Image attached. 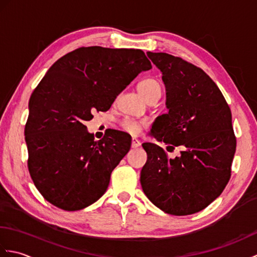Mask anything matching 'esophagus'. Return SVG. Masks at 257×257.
I'll list each match as a JSON object with an SVG mask.
<instances>
[{"label":"esophagus","mask_w":257,"mask_h":257,"mask_svg":"<svg viewBox=\"0 0 257 257\" xmlns=\"http://www.w3.org/2000/svg\"><path fill=\"white\" fill-rule=\"evenodd\" d=\"M140 146H141V144L139 143V141L137 139L133 138V140H132V147H133V148H138V147H140Z\"/></svg>","instance_id":"obj_1"}]
</instances>
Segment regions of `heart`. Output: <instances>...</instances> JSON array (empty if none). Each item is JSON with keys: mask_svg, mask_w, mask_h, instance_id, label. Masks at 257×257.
<instances>
[{"mask_svg": "<svg viewBox=\"0 0 257 257\" xmlns=\"http://www.w3.org/2000/svg\"><path fill=\"white\" fill-rule=\"evenodd\" d=\"M138 90L147 101L152 99H158L161 95V84L155 78H145L138 84ZM124 132L129 134L137 135L146 127L144 121H136L132 119H123L120 122Z\"/></svg>", "mask_w": 257, "mask_h": 257, "instance_id": "1", "label": "heart"}]
</instances>
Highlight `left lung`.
Masks as SVG:
<instances>
[{"label": "left lung", "mask_w": 257, "mask_h": 257, "mask_svg": "<svg viewBox=\"0 0 257 257\" xmlns=\"http://www.w3.org/2000/svg\"><path fill=\"white\" fill-rule=\"evenodd\" d=\"M147 55L162 72L169 112L158 117L154 136L181 157L170 159L161 147L143 145L148 159L141 187L152 203L171 215L205 209L231 178L236 149L232 112L221 90L203 69L167 53Z\"/></svg>", "instance_id": "obj_1"}]
</instances>
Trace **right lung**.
<instances>
[{
	"instance_id": "add662e5",
	"label": "right lung",
	"mask_w": 257,
	"mask_h": 257,
	"mask_svg": "<svg viewBox=\"0 0 257 257\" xmlns=\"http://www.w3.org/2000/svg\"><path fill=\"white\" fill-rule=\"evenodd\" d=\"M151 67L141 50L88 46L48 69L32 92L25 124L27 168L46 201L78 211L106 192L132 137L110 130L94 140L84 123L95 110L107 111L132 80Z\"/></svg>"
}]
</instances>
